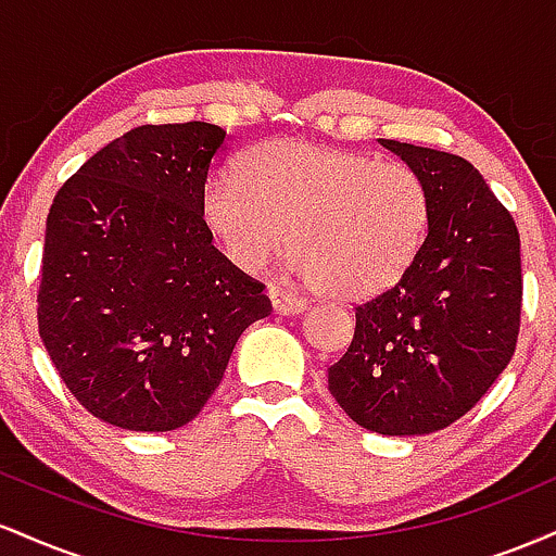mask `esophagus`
I'll return each instance as SVG.
<instances>
[{"label":"esophagus","mask_w":556,"mask_h":556,"mask_svg":"<svg viewBox=\"0 0 556 556\" xmlns=\"http://www.w3.org/2000/svg\"><path fill=\"white\" fill-rule=\"evenodd\" d=\"M269 300H271V308L277 311V314H300V311L305 308V303L300 298L292 295V292L282 290V287H269Z\"/></svg>","instance_id":"obj_1"}]
</instances>
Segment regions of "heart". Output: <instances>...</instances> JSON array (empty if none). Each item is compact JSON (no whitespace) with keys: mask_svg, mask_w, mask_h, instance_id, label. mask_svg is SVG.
Here are the masks:
<instances>
[{"mask_svg":"<svg viewBox=\"0 0 556 556\" xmlns=\"http://www.w3.org/2000/svg\"><path fill=\"white\" fill-rule=\"evenodd\" d=\"M429 188L405 162L277 138L248 149L238 172L203 185L201 216L235 269L256 274L287 242V266L337 300L392 287L429 227Z\"/></svg>","mask_w":556,"mask_h":556,"instance_id":"obj_1","label":"heart"}]
</instances>
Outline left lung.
Listing matches in <instances>:
<instances>
[{
	"label": "left lung",
	"mask_w": 556,
	"mask_h": 556,
	"mask_svg": "<svg viewBox=\"0 0 556 556\" xmlns=\"http://www.w3.org/2000/svg\"><path fill=\"white\" fill-rule=\"evenodd\" d=\"M429 188V232L389 290L355 308L329 392L355 424L387 437L446 429L515 353L522 311L520 235L468 159L381 138Z\"/></svg>",
	"instance_id": "left-lung-1"
}]
</instances>
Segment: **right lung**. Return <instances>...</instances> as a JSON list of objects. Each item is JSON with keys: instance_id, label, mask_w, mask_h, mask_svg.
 <instances>
[{"instance_id": "add662e5", "label": "right lung", "mask_w": 556, "mask_h": 556, "mask_svg": "<svg viewBox=\"0 0 556 556\" xmlns=\"http://www.w3.org/2000/svg\"><path fill=\"white\" fill-rule=\"evenodd\" d=\"M227 132L140 125L88 159L47 216L38 334L73 397L127 431L190 424L264 285L212 245L201 193Z\"/></svg>"}]
</instances>
